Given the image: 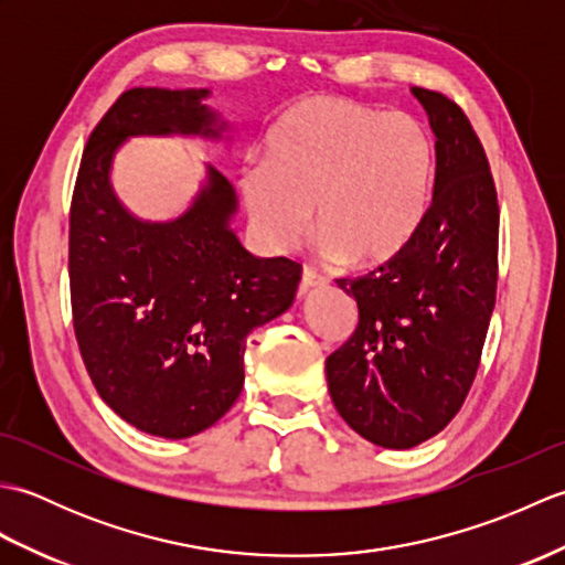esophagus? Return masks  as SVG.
Here are the masks:
<instances>
[{"mask_svg": "<svg viewBox=\"0 0 565 565\" xmlns=\"http://www.w3.org/2000/svg\"><path fill=\"white\" fill-rule=\"evenodd\" d=\"M326 279L313 269V267H303L301 271V286H298V294H306L308 289H316V286H322Z\"/></svg>", "mask_w": 565, "mask_h": 565, "instance_id": "esophagus-1", "label": "esophagus"}]
</instances>
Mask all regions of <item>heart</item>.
Segmentation results:
<instances>
[{
	"label": "heart",
	"mask_w": 565,
	"mask_h": 565,
	"mask_svg": "<svg viewBox=\"0 0 565 565\" xmlns=\"http://www.w3.org/2000/svg\"><path fill=\"white\" fill-rule=\"evenodd\" d=\"M431 186L435 140L415 116L330 94L281 111L264 136L262 162L239 174L264 245H296L313 206L322 249L356 267L401 255L425 221Z\"/></svg>",
	"instance_id": "heart-1"
}]
</instances>
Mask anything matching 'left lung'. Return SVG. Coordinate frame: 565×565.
Listing matches in <instances>:
<instances>
[{"mask_svg":"<svg viewBox=\"0 0 565 565\" xmlns=\"http://www.w3.org/2000/svg\"><path fill=\"white\" fill-rule=\"evenodd\" d=\"M435 134L429 211L407 247L338 279L359 326L326 362L330 398L356 435L411 449L461 411L476 379L498 286V191L459 104L413 87Z\"/></svg>","mask_w":565,"mask_h":565,"instance_id":"1","label":"left lung"}]
</instances>
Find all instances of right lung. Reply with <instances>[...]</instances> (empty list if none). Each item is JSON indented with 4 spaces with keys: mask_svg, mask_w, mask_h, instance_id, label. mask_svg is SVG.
Here are the masks:
<instances>
[{
    "mask_svg": "<svg viewBox=\"0 0 565 565\" xmlns=\"http://www.w3.org/2000/svg\"><path fill=\"white\" fill-rule=\"evenodd\" d=\"M209 89L124 92L84 148L70 206L72 326L102 401L128 425L184 439L215 425L245 383V338L294 303L301 264L259 259L227 227L231 182L209 167L170 223L130 215L111 189L128 136L221 138Z\"/></svg>",
    "mask_w": 565,
    "mask_h": 565,
    "instance_id": "right-lung-1",
    "label": "right lung"
}]
</instances>
